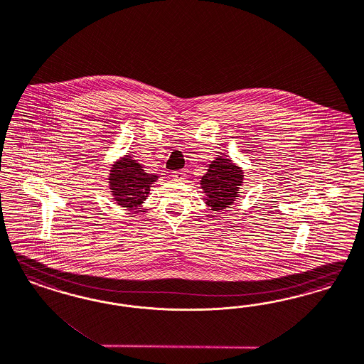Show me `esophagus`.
<instances>
[{"mask_svg":"<svg viewBox=\"0 0 364 364\" xmlns=\"http://www.w3.org/2000/svg\"><path fill=\"white\" fill-rule=\"evenodd\" d=\"M171 176H172L175 180H184V178H186L184 171H175V172H172V175Z\"/></svg>","mask_w":364,"mask_h":364,"instance_id":"34e87169","label":"esophagus"}]
</instances>
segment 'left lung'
I'll list each match as a JSON object with an SVG mask.
<instances>
[{
	"mask_svg": "<svg viewBox=\"0 0 364 364\" xmlns=\"http://www.w3.org/2000/svg\"><path fill=\"white\" fill-rule=\"evenodd\" d=\"M242 183V169L228 159L216 157L210 164L207 173L201 177V188L207 195L205 203L213 211L225 210L237 200Z\"/></svg>",
	"mask_w": 364,
	"mask_h": 364,
	"instance_id": "1",
	"label": "left lung"
}]
</instances>
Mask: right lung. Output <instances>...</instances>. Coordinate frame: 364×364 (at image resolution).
<instances>
[{
    "mask_svg": "<svg viewBox=\"0 0 364 364\" xmlns=\"http://www.w3.org/2000/svg\"><path fill=\"white\" fill-rule=\"evenodd\" d=\"M157 176L146 173L141 164L130 156L122 157L114 164L110 171L109 184L114 201L126 208H136L146 199L151 186Z\"/></svg>",
    "mask_w": 364,
    "mask_h": 364,
    "instance_id": "add662e5",
    "label": "right lung"
}]
</instances>
